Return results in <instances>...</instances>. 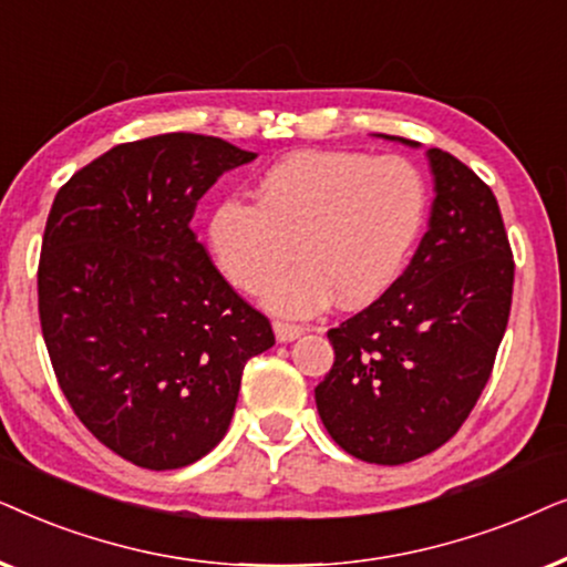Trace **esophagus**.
<instances>
[{
	"label": "esophagus",
	"instance_id": "34e87169",
	"mask_svg": "<svg viewBox=\"0 0 567 567\" xmlns=\"http://www.w3.org/2000/svg\"><path fill=\"white\" fill-rule=\"evenodd\" d=\"M306 329L296 327V323H285V321H275V337L277 342H296L298 337H303Z\"/></svg>",
	"mask_w": 567,
	"mask_h": 567
}]
</instances>
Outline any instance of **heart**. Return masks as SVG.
I'll return each mask as SVG.
<instances>
[{"instance_id":"heart-1","label":"heart","mask_w":567,"mask_h":567,"mask_svg":"<svg viewBox=\"0 0 567 567\" xmlns=\"http://www.w3.org/2000/svg\"><path fill=\"white\" fill-rule=\"evenodd\" d=\"M254 202L223 199L207 217L215 267L267 311L306 319L339 300L371 303L410 261L427 220V184L406 157L300 150L261 173Z\"/></svg>"}]
</instances>
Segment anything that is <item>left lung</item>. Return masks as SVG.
<instances>
[{"instance_id":"obj_1","label":"left lung","mask_w":567,"mask_h":567,"mask_svg":"<svg viewBox=\"0 0 567 567\" xmlns=\"http://www.w3.org/2000/svg\"><path fill=\"white\" fill-rule=\"evenodd\" d=\"M425 155L427 233L375 303L329 329L334 365L316 386L323 427L368 464L414 462L456 435L508 327L513 256L495 194L454 155Z\"/></svg>"}]
</instances>
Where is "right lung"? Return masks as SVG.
Returning <instances> with one entry per match:
<instances>
[{"mask_svg": "<svg viewBox=\"0 0 567 567\" xmlns=\"http://www.w3.org/2000/svg\"><path fill=\"white\" fill-rule=\"evenodd\" d=\"M254 157L205 134L126 142L74 173L49 213L38 313L59 386L103 446L145 470L209 454L246 362L275 344L188 225Z\"/></svg>", "mask_w": 567, "mask_h": 567, "instance_id": "1", "label": "right lung"}]
</instances>
